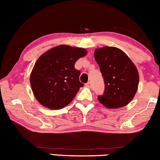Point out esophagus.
<instances>
[{"instance_id":"obj_1","label":"esophagus","mask_w":160,"mask_h":160,"mask_svg":"<svg viewBox=\"0 0 160 160\" xmlns=\"http://www.w3.org/2000/svg\"><path fill=\"white\" fill-rule=\"evenodd\" d=\"M85 86L86 87H88V88H91L92 87V84H91V82H88V83H86L85 84Z\"/></svg>"}]
</instances>
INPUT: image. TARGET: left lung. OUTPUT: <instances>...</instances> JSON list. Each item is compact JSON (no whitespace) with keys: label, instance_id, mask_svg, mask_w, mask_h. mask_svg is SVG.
Returning <instances> with one entry per match:
<instances>
[{"label":"left lung","instance_id":"left-lung-1","mask_svg":"<svg viewBox=\"0 0 160 160\" xmlns=\"http://www.w3.org/2000/svg\"><path fill=\"white\" fill-rule=\"evenodd\" d=\"M94 58L104 82V91L98 101L108 108H119L131 102L137 92L139 73L123 51L114 47L96 49Z\"/></svg>","mask_w":160,"mask_h":160}]
</instances>
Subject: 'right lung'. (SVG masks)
<instances>
[{
	"mask_svg": "<svg viewBox=\"0 0 160 160\" xmlns=\"http://www.w3.org/2000/svg\"><path fill=\"white\" fill-rule=\"evenodd\" d=\"M86 54L84 49L61 45L39 57L31 72L30 84L34 96L42 105L57 110L72 102L84 86L75 63Z\"/></svg>",
	"mask_w": 160,
	"mask_h": 160,
	"instance_id": "obj_1",
	"label": "right lung"
}]
</instances>
